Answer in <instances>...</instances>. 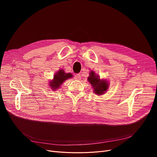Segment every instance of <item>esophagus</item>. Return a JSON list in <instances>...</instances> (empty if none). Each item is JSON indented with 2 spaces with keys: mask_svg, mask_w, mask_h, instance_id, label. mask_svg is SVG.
Returning a JSON list of instances; mask_svg holds the SVG:
<instances>
[{
  "mask_svg": "<svg viewBox=\"0 0 157 157\" xmlns=\"http://www.w3.org/2000/svg\"><path fill=\"white\" fill-rule=\"evenodd\" d=\"M74 78H75V79H77V80H80L81 78V76L80 74H77L75 75V76H74Z\"/></svg>",
  "mask_w": 157,
  "mask_h": 157,
  "instance_id": "obj_1",
  "label": "esophagus"
}]
</instances>
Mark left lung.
<instances>
[{
  "mask_svg": "<svg viewBox=\"0 0 157 157\" xmlns=\"http://www.w3.org/2000/svg\"><path fill=\"white\" fill-rule=\"evenodd\" d=\"M88 80L92 85L94 92L97 95H102L108 88V82L105 80H101L99 76H96L94 72L90 73V76L88 78Z\"/></svg>",
  "mask_w": 157,
  "mask_h": 157,
  "instance_id": "left-lung-1",
  "label": "left lung"
}]
</instances>
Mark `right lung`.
<instances>
[{
	"label": "right lung",
	"mask_w": 157,
	"mask_h": 157,
	"mask_svg": "<svg viewBox=\"0 0 157 157\" xmlns=\"http://www.w3.org/2000/svg\"><path fill=\"white\" fill-rule=\"evenodd\" d=\"M72 77V74L71 73H65L64 71L61 69L59 70L55 75L54 76L53 79L49 83V86L53 90H56L59 88L61 85L65 81L66 79H69Z\"/></svg>",
	"instance_id": "right-lung-1"
}]
</instances>
